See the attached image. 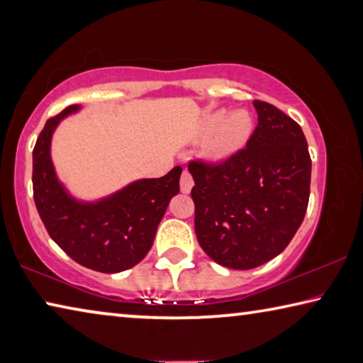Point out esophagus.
Here are the masks:
<instances>
[{"mask_svg":"<svg viewBox=\"0 0 363 363\" xmlns=\"http://www.w3.org/2000/svg\"><path fill=\"white\" fill-rule=\"evenodd\" d=\"M192 187H194L192 176H190V173H189L187 169H184L182 174H181V192L182 194H189L190 190H192Z\"/></svg>","mask_w":363,"mask_h":363,"instance_id":"esophagus-1","label":"esophagus"}]
</instances>
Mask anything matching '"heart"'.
I'll use <instances>...</instances> for the list:
<instances>
[{
	"instance_id": "obj_1",
	"label": "heart",
	"mask_w": 363,
	"mask_h": 363,
	"mask_svg": "<svg viewBox=\"0 0 363 363\" xmlns=\"http://www.w3.org/2000/svg\"><path fill=\"white\" fill-rule=\"evenodd\" d=\"M253 116L245 108L227 112L224 108L208 113L200 126V136H211L205 147V155L211 162L224 160L240 152L253 134Z\"/></svg>"
}]
</instances>
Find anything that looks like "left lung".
Here are the masks:
<instances>
[{"mask_svg":"<svg viewBox=\"0 0 363 363\" xmlns=\"http://www.w3.org/2000/svg\"><path fill=\"white\" fill-rule=\"evenodd\" d=\"M257 126L247 147L218 164L190 162L196 240L213 261L248 270L280 255L303 223L311 155L301 126L255 101Z\"/></svg>","mask_w":363,"mask_h":363,"instance_id":"obj_1","label":"left lung"}]
</instances>
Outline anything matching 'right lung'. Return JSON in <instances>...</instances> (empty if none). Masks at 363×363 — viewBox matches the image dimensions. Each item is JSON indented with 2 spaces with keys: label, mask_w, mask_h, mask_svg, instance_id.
<instances>
[{
  "label": "right lung",
  "mask_w": 363,
  "mask_h": 363,
  "mask_svg": "<svg viewBox=\"0 0 363 363\" xmlns=\"http://www.w3.org/2000/svg\"><path fill=\"white\" fill-rule=\"evenodd\" d=\"M70 106L46 121L33 149V199L49 237L82 266L116 274L136 266L149 253L169 200L179 194L181 167L167 176L139 179L96 201H82L57 179L51 139Z\"/></svg>",
  "instance_id": "right-lung-1"
}]
</instances>
